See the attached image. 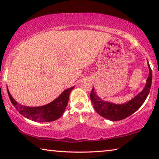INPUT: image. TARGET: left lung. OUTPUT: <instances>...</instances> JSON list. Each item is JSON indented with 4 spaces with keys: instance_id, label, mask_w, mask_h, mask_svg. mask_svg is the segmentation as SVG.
Returning <instances> with one entry per match:
<instances>
[{
    "instance_id": "1",
    "label": "left lung",
    "mask_w": 159,
    "mask_h": 159,
    "mask_svg": "<svg viewBox=\"0 0 159 159\" xmlns=\"http://www.w3.org/2000/svg\"><path fill=\"white\" fill-rule=\"evenodd\" d=\"M149 75L147 79L146 84L142 92L136 95L131 101L124 104H114L103 101L97 96L94 92V89H92L90 93V99L95 110L100 116L109 119L111 121H119L126 119L133 113L136 111L144 103L149 94L150 89L152 82V71L150 65Z\"/></svg>"
}]
</instances>
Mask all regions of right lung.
Listing matches in <instances>:
<instances>
[{
    "instance_id": "obj_1",
    "label": "right lung",
    "mask_w": 159,
    "mask_h": 159,
    "mask_svg": "<svg viewBox=\"0 0 159 159\" xmlns=\"http://www.w3.org/2000/svg\"><path fill=\"white\" fill-rule=\"evenodd\" d=\"M73 88L74 87L64 90L59 97L51 103L40 107H28L26 106H21L11 97L8 88L7 91L11 101L19 114L34 121L48 122L55 121L61 116L68 103L69 94Z\"/></svg>"
}]
</instances>
